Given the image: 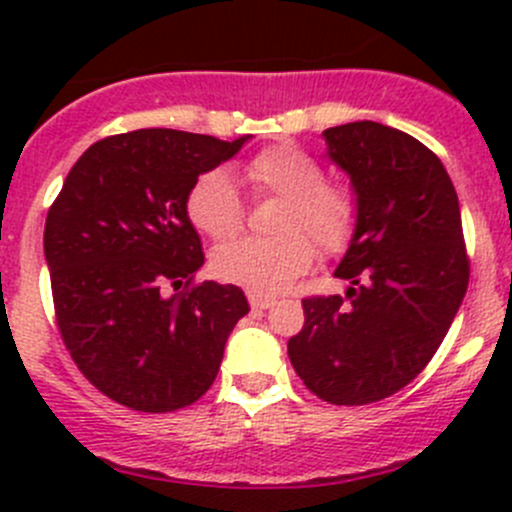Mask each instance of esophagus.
<instances>
[{"label": "esophagus", "mask_w": 512, "mask_h": 512, "mask_svg": "<svg viewBox=\"0 0 512 512\" xmlns=\"http://www.w3.org/2000/svg\"><path fill=\"white\" fill-rule=\"evenodd\" d=\"M247 299H250V307L257 309V312H260V309H270L272 304H275V297H267V294L255 292V289L247 292Z\"/></svg>", "instance_id": "obj_1"}]
</instances>
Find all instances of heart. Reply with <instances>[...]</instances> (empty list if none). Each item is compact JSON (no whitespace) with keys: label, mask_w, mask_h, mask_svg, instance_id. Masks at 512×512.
Instances as JSON below:
<instances>
[{"label":"heart","mask_w":512,"mask_h":512,"mask_svg":"<svg viewBox=\"0 0 512 512\" xmlns=\"http://www.w3.org/2000/svg\"><path fill=\"white\" fill-rule=\"evenodd\" d=\"M322 178L319 160L294 143H277L257 153L247 163V180L257 193L285 200L275 225L280 235L223 245L213 255L215 275L255 292L275 294L312 265L313 236L324 252L344 250L356 227L354 195L344 185ZM188 218L213 240H230L242 230L245 210L225 170H208L195 180L188 193Z\"/></svg>","instance_id":"obj_1"}]
</instances>
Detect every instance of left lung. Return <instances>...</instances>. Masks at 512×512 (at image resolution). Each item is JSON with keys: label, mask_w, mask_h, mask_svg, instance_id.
<instances>
[{"label": "left lung", "mask_w": 512, "mask_h": 512, "mask_svg": "<svg viewBox=\"0 0 512 512\" xmlns=\"http://www.w3.org/2000/svg\"><path fill=\"white\" fill-rule=\"evenodd\" d=\"M327 158L352 180L356 227L334 277L347 294L304 299L294 371L337 406L386 399L441 347L468 289L458 195L436 153L376 121L327 128Z\"/></svg>", "instance_id": "1"}]
</instances>
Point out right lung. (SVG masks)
Wrapping results in <instances>:
<instances>
[{
    "label": "right lung",
    "instance_id": "right-lung-1",
    "mask_svg": "<svg viewBox=\"0 0 512 512\" xmlns=\"http://www.w3.org/2000/svg\"><path fill=\"white\" fill-rule=\"evenodd\" d=\"M247 141L173 128L108 136L76 160L49 208L44 257L61 339L116 404L165 414L198 401L250 312L240 287L190 285L205 255L188 218L198 175Z\"/></svg>",
    "mask_w": 512,
    "mask_h": 512
}]
</instances>
